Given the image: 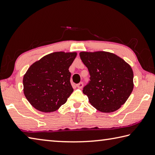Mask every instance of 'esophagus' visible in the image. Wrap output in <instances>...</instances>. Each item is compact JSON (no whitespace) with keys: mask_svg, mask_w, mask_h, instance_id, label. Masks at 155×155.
I'll return each mask as SVG.
<instances>
[{"mask_svg":"<svg viewBox=\"0 0 155 155\" xmlns=\"http://www.w3.org/2000/svg\"><path fill=\"white\" fill-rule=\"evenodd\" d=\"M76 86H77L78 88H82V87H83V83L82 82H80L79 84H78L76 85Z\"/></svg>","mask_w":155,"mask_h":155,"instance_id":"1","label":"esophagus"}]
</instances>
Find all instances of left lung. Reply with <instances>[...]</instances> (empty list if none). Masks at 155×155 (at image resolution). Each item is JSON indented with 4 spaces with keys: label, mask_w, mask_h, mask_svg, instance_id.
I'll list each match as a JSON object with an SVG mask.
<instances>
[{
    "label": "left lung",
    "mask_w": 155,
    "mask_h": 155,
    "mask_svg": "<svg viewBox=\"0 0 155 155\" xmlns=\"http://www.w3.org/2000/svg\"><path fill=\"white\" fill-rule=\"evenodd\" d=\"M90 82L84 87L90 104L99 112H115L127 101L134 89V72L120 57L108 51H81Z\"/></svg>",
    "instance_id": "1"
}]
</instances>
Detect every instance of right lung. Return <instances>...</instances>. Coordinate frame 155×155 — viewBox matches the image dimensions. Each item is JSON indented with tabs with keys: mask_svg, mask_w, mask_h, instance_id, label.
<instances>
[{
	"mask_svg": "<svg viewBox=\"0 0 155 155\" xmlns=\"http://www.w3.org/2000/svg\"><path fill=\"white\" fill-rule=\"evenodd\" d=\"M77 52L56 51L32 64L23 78L24 94L35 109L55 112L67 102L73 89L69 67Z\"/></svg>",
	"mask_w": 155,
	"mask_h": 155,
	"instance_id": "right-lung-1",
	"label": "right lung"
}]
</instances>
